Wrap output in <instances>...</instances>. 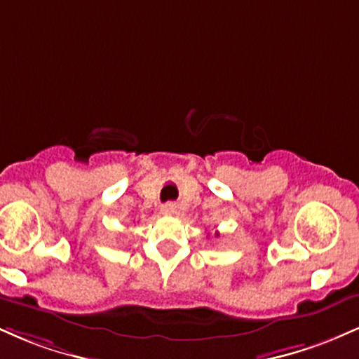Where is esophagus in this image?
Segmentation results:
<instances>
[{
	"label": "esophagus",
	"instance_id": "obj_1",
	"mask_svg": "<svg viewBox=\"0 0 359 359\" xmlns=\"http://www.w3.org/2000/svg\"><path fill=\"white\" fill-rule=\"evenodd\" d=\"M160 211H162V214H165V216H172V214L177 212V205L174 203H167L162 205V209H160Z\"/></svg>",
	"mask_w": 359,
	"mask_h": 359
}]
</instances>
